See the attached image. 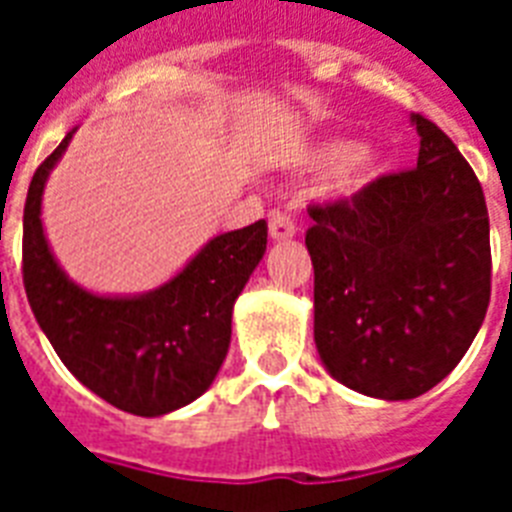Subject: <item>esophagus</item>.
<instances>
[{
  "instance_id": "esophagus-1",
  "label": "esophagus",
  "mask_w": 512,
  "mask_h": 512,
  "mask_svg": "<svg viewBox=\"0 0 512 512\" xmlns=\"http://www.w3.org/2000/svg\"><path fill=\"white\" fill-rule=\"evenodd\" d=\"M297 231L295 220L287 215V212H279V209H273L271 217H268V233H271V239L276 241H284V239H292Z\"/></svg>"
}]
</instances>
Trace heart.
Here are the masks:
<instances>
[{"instance_id":"obj_1","label":"heart","mask_w":512,"mask_h":512,"mask_svg":"<svg viewBox=\"0 0 512 512\" xmlns=\"http://www.w3.org/2000/svg\"><path fill=\"white\" fill-rule=\"evenodd\" d=\"M311 162L321 170L335 172V191L342 196H353L372 183L382 172V159L369 148H358L350 140H329L321 143L311 154Z\"/></svg>"}]
</instances>
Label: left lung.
<instances>
[{
  "mask_svg": "<svg viewBox=\"0 0 512 512\" xmlns=\"http://www.w3.org/2000/svg\"><path fill=\"white\" fill-rule=\"evenodd\" d=\"M417 167L311 204L313 337L329 374L385 401L444 380L492 295L484 188L449 135L412 114Z\"/></svg>",
  "mask_w": 512,
  "mask_h": 512,
  "instance_id": "1",
  "label": "left lung"
}]
</instances>
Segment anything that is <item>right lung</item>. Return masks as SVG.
I'll list each match as a JSON object with an SVG mask.
<instances>
[{
	"mask_svg": "<svg viewBox=\"0 0 512 512\" xmlns=\"http://www.w3.org/2000/svg\"><path fill=\"white\" fill-rule=\"evenodd\" d=\"M74 130L36 167L23 209V287L39 327L76 380L122 412L159 417L212 385L231 345V313L268 244L265 220L220 233L164 287L100 297L55 263L42 193Z\"/></svg>",
	"mask_w": 512,
	"mask_h": 512,
	"instance_id": "add662e5",
	"label": "right lung"
}]
</instances>
